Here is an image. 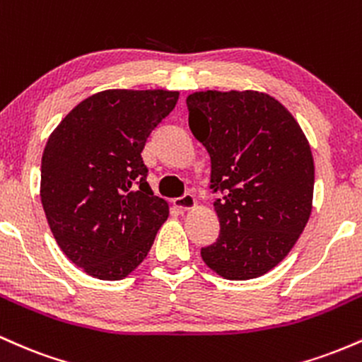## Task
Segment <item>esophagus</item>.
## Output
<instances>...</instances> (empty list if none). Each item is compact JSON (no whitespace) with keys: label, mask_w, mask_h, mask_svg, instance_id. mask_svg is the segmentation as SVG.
I'll use <instances>...</instances> for the list:
<instances>
[{"label":"esophagus","mask_w":362,"mask_h":362,"mask_svg":"<svg viewBox=\"0 0 362 362\" xmlns=\"http://www.w3.org/2000/svg\"><path fill=\"white\" fill-rule=\"evenodd\" d=\"M173 206L180 211H190L197 206V201H195V197L192 194H185L184 197L175 199V201H173Z\"/></svg>","instance_id":"obj_1"}]
</instances>
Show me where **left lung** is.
Returning <instances> with one entry per match:
<instances>
[{
  "label": "left lung",
  "instance_id": "left-lung-1",
  "mask_svg": "<svg viewBox=\"0 0 362 362\" xmlns=\"http://www.w3.org/2000/svg\"><path fill=\"white\" fill-rule=\"evenodd\" d=\"M189 127L211 156L219 236L201 257L230 281L264 276L291 252L313 207L315 163L298 120L255 90L187 97Z\"/></svg>",
  "mask_w": 362,
  "mask_h": 362
}]
</instances>
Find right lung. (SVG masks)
<instances>
[{
	"label": "right lung",
	"instance_id": "1",
	"mask_svg": "<svg viewBox=\"0 0 362 362\" xmlns=\"http://www.w3.org/2000/svg\"><path fill=\"white\" fill-rule=\"evenodd\" d=\"M178 95L98 91L49 136L40 167L45 218L64 255L91 277H127L167 221L168 202L153 194L141 153Z\"/></svg>",
	"mask_w": 362,
	"mask_h": 362
}]
</instances>
